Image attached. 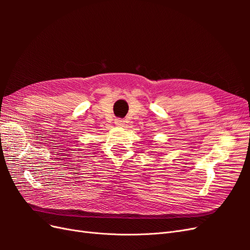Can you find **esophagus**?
Listing matches in <instances>:
<instances>
[{
	"label": "esophagus",
	"instance_id": "1",
	"mask_svg": "<svg viewBox=\"0 0 250 250\" xmlns=\"http://www.w3.org/2000/svg\"><path fill=\"white\" fill-rule=\"evenodd\" d=\"M115 124L119 127H122L124 125V121L122 119H116L115 120Z\"/></svg>",
	"mask_w": 250,
	"mask_h": 250
}]
</instances>
